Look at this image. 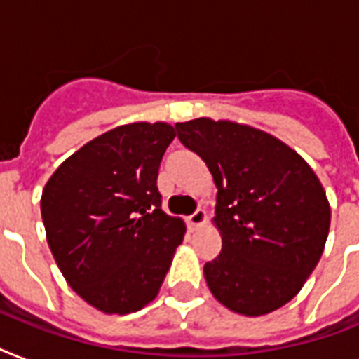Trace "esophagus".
Wrapping results in <instances>:
<instances>
[{
    "instance_id": "34e87169",
    "label": "esophagus",
    "mask_w": 359,
    "mask_h": 359,
    "mask_svg": "<svg viewBox=\"0 0 359 359\" xmlns=\"http://www.w3.org/2000/svg\"><path fill=\"white\" fill-rule=\"evenodd\" d=\"M205 222H207V212H205L203 208H197L196 212L188 218V227H190V229H197V227H201Z\"/></svg>"
}]
</instances>
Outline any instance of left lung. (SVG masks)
Wrapping results in <instances>:
<instances>
[{
	"label": "left lung",
	"instance_id": "1",
	"mask_svg": "<svg viewBox=\"0 0 359 359\" xmlns=\"http://www.w3.org/2000/svg\"><path fill=\"white\" fill-rule=\"evenodd\" d=\"M212 173L222 251L203 272L227 309L261 317L294 298L323 255L330 203L309 163L250 124L208 117L175 124Z\"/></svg>",
	"mask_w": 359,
	"mask_h": 359
}]
</instances>
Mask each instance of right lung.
<instances>
[{
	"instance_id": "right-lung-1",
	"label": "right lung",
	"mask_w": 359,
	"mask_h": 359,
	"mask_svg": "<svg viewBox=\"0 0 359 359\" xmlns=\"http://www.w3.org/2000/svg\"><path fill=\"white\" fill-rule=\"evenodd\" d=\"M175 135L168 123L108 130L67 158L42 190L53 259L98 311L126 315L154 300L184 238V222L160 208L156 186Z\"/></svg>"
}]
</instances>
